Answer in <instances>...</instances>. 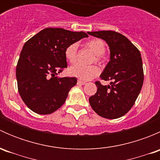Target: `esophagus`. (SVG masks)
<instances>
[{
  "mask_svg": "<svg viewBox=\"0 0 160 160\" xmlns=\"http://www.w3.org/2000/svg\"><path fill=\"white\" fill-rule=\"evenodd\" d=\"M85 83H86V82L82 81V80H78V81H77V84H79V85H84Z\"/></svg>",
  "mask_w": 160,
  "mask_h": 160,
  "instance_id": "obj_1",
  "label": "esophagus"
}]
</instances>
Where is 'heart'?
<instances>
[{"label": "heart", "mask_w": 160, "mask_h": 160, "mask_svg": "<svg viewBox=\"0 0 160 160\" xmlns=\"http://www.w3.org/2000/svg\"><path fill=\"white\" fill-rule=\"evenodd\" d=\"M87 47L90 49L95 54L94 60L99 63H102L104 61V53L105 52V43L100 38L90 39L85 43ZM77 43H72L67 46L65 49V57L67 60L70 63H75L77 60ZM69 73L72 77H77L82 80H90L93 77L98 76L100 70L97 66L75 65L69 69Z\"/></svg>", "instance_id": "1"}]
</instances>
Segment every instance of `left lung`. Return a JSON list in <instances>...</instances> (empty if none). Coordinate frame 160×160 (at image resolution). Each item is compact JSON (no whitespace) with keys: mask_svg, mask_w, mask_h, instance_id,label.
Masks as SVG:
<instances>
[{"mask_svg":"<svg viewBox=\"0 0 160 160\" xmlns=\"http://www.w3.org/2000/svg\"><path fill=\"white\" fill-rule=\"evenodd\" d=\"M88 33L104 39L111 52V60L101 75V80H110L111 85L95 82L98 90L90 97V104L104 118H118L132 108L141 91L144 80L141 53L125 35L114 31Z\"/></svg>","mask_w":160,"mask_h":160,"instance_id":"left-lung-1","label":"left lung"}]
</instances>
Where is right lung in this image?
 <instances>
[{
	"instance_id": "1",
	"label": "right lung",
	"mask_w": 160,
	"mask_h": 160,
	"mask_svg": "<svg viewBox=\"0 0 160 160\" xmlns=\"http://www.w3.org/2000/svg\"><path fill=\"white\" fill-rule=\"evenodd\" d=\"M88 37L83 32L46 28L24 45L16 67L19 94L27 107L38 114H49L65 103L77 84L75 77H57L67 67L65 49Z\"/></svg>"
}]
</instances>
